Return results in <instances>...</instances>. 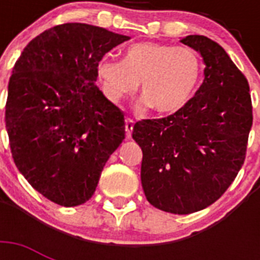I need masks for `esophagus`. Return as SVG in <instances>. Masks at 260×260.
<instances>
[{"instance_id":"esophagus-1","label":"esophagus","mask_w":260,"mask_h":260,"mask_svg":"<svg viewBox=\"0 0 260 260\" xmlns=\"http://www.w3.org/2000/svg\"><path fill=\"white\" fill-rule=\"evenodd\" d=\"M132 129H134V120H131V118H126V120H125L126 138H131V134H132Z\"/></svg>"}]
</instances>
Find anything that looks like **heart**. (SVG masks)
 Instances as JSON below:
<instances>
[{"instance_id": "obj_1", "label": "heart", "mask_w": 260, "mask_h": 260, "mask_svg": "<svg viewBox=\"0 0 260 260\" xmlns=\"http://www.w3.org/2000/svg\"><path fill=\"white\" fill-rule=\"evenodd\" d=\"M97 71L106 95L114 101L134 93L142 82L144 104L156 113L170 114L194 95L202 63L191 48L147 42L128 47L124 59L102 58Z\"/></svg>"}]
</instances>
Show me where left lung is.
<instances>
[{"instance_id":"left-lung-1","label":"left lung","mask_w":260,"mask_h":260,"mask_svg":"<svg viewBox=\"0 0 260 260\" xmlns=\"http://www.w3.org/2000/svg\"><path fill=\"white\" fill-rule=\"evenodd\" d=\"M181 43L201 55L204 82L182 109L135 124L142 186L160 210L189 214L221 197L242 169L252 125L250 87L224 48L201 35Z\"/></svg>"}]
</instances>
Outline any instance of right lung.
<instances>
[{
    "instance_id": "add662e5",
    "label": "right lung",
    "mask_w": 260,
    "mask_h": 260,
    "mask_svg": "<svg viewBox=\"0 0 260 260\" xmlns=\"http://www.w3.org/2000/svg\"><path fill=\"white\" fill-rule=\"evenodd\" d=\"M129 36L67 22L30 40L8 85L12 156L30 186L62 206L82 205L125 139L124 113L95 85L98 63Z\"/></svg>"
}]
</instances>
